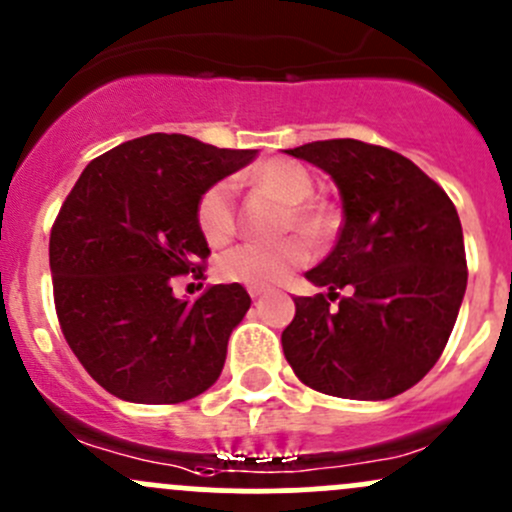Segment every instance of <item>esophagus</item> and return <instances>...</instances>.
<instances>
[{
  "label": "esophagus",
  "instance_id": "obj_1",
  "mask_svg": "<svg viewBox=\"0 0 512 512\" xmlns=\"http://www.w3.org/2000/svg\"><path fill=\"white\" fill-rule=\"evenodd\" d=\"M249 295L251 298H261V295H266V291L263 288H249Z\"/></svg>",
  "mask_w": 512,
  "mask_h": 512
}]
</instances>
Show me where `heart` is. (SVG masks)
I'll list each match as a JSON object with an SVG mask.
<instances>
[{
	"label": "heart",
	"mask_w": 512,
	"mask_h": 512,
	"mask_svg": "<svg viewBox=\"0 0 512 512\" xmlns=\"http://www.w3.org/2000/svg\"><path fill=\"white\" fill-rule=\"evenodd\" d=\"M251 184L283 207L278 231H298L310 244H325L333 239L340 224L333 204L313 199L315 182L303 165L291 160L263 162L251 172ZM197 224L204 239L221 246L236 231L234 189L229 182H214L204 189L197 202ZM308 261V246L300 239H283L278 244H244L231 249L219 261V271L226 281L244 283L249 288H268L281 283L293 268Z\"/></svg>",
	"instance_id": "heart-1"
}]
</instances>
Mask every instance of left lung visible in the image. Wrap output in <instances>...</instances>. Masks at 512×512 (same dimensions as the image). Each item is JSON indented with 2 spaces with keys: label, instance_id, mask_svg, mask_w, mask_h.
Listing matches in <instances>:
<instances>
[{
  "label": "left lung",
  "instance_id": "1",
  "mask_svg": "<svg viewBox=\"0 0 512 512\" xmlns=\"http://www.w3.org/2000/svg\"><path fill=\"white\" fill-rule=\"evenodd\" d=\"M286 152L333 177L345 221L335 249L305 273L328 295L293 298L283 355L315 392L362 402L397 397L436 365L466 293L456 207L387 147L342 138Z\"/></svg>",
  "mask_w": 512,
  "mask_h": 512
}]
</instances>
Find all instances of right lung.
I'll use <instances>...</instances> for the list:
<instances>
[{
	"label": "right lung",
	"mask_w": 512,
	"mask_h": 512,
	"mask_svg": "<svg viewBox=\"0 0 512 512\" xmlns=\"http://www.w3.org/2000/svg\"><path fill=\"white\" fill-rule=\"evenodd\" d=\"M254 157L152 133L96 157L73 184L49 239L54 303L68 347L105 392L179 404L219 379L249 293L219 283L179 300L172 281L204 276V189Z\"/></svg>",
	"instance_id": "add662e5"
}]
</instances>
